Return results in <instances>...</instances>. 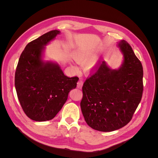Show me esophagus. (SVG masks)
Listing matches in <instances>:
<instances>
[{
	"label": "esophagus",
	"mask_w": 158,
	"mask_h": 158,
	"mask_svg": "<svg viewBox=\"0 0 158 158\" xmlns=\"http://www.w3.org/2000/svg\"><path fill=\"white\" fill-rule=\"evenodd\" d=\"M82 85H83V82H82V80H79L78 81V82H77V88H82Z\"/></svg>",
	"instance_id": "1"
}]
</instances>
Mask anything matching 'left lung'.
I'll return each instance as SVG.
<instances>
[{
    "label": "left lung",
    "instance_id": "obj_1",
    "mask_svg": "<svg viewBox=\"0 0 158 158\" xmlns=\"http://www.w3.org/2000/svg\"><path fill=\"white\" fill-rule=\"evenodd\" d=\"M118 45L124 54L122 67L113 70L105 62L99 63L83 84V116L91 128L99 131L111 132L127 125L142 97L141 62L126 41Z\"/></svg>",
    "mask_w": 158,
    "mask_h": 158
}]
</instances>
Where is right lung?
<instances>
[{"label": "right lung", "mask_w": 158, "mask_h": 158, "mask_svg": "<svg viewBox=\"0 0 158 158\" xmlns=\"http://www.w3.org/2000/svg\"><path fill=\"white\" fill-rule=\"evenodd\" d=\"M60 33L52 30L28 44L22 52L15 73V87L23 112L35 121L53 118L76 87L78 77H67L59 66L41 60L44 45Z\"/></svg>", "instance_id": "1"}]
</instances>
